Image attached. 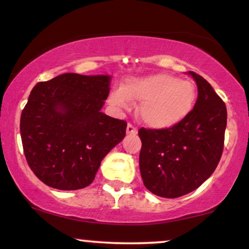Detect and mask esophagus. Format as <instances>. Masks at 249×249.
Listing matches in <instances>:
<instances>
[{"label":"esophagus","instance_id":"obj_1","mask_svg":"<svg viewBox=\"0 0 249 249\" xmlns=\"http://www.w3.org/2000/svg\"><path fill=\"white\" fill-rule=\"evenodd\" d=\"M127 134L128 135H136L137 134V128L131 124H128L127 125Z\"/></svg>","mask_w":249,"mask_h":249}]
</instances>
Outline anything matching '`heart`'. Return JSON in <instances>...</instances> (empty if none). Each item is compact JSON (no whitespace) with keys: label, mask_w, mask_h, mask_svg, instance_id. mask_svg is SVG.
Masks as SVG:
<instances>
[{"label":"heart","mask_w":249,"mask_h":249,"mask_svg":"<svg viewBox=\"0 0 249 249\" xmlns=\"http://www.w3.org/2000/svg\"><path fill=\"white\" fill-rule=\"evenodd\" d=\"M196 99L192 82L164 73L128 80L124 88L113 90L109 96V102L121 108H130L132 102H140V119L156 129L182 122L191 113Z\"/></svg>","instance_id":"b5f03b06"}]
</instances>
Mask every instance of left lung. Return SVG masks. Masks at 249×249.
<instances>
[{"label":"left lung","instance_id":"8db88e82","mask_svg":"<svg viewBox=\"0 0 249 249\" xmlns=\"http://www.w3.org/2000/svg\"><path fill=\"white\" fill-rule=\"evenodd\" d=\"M189 74L198 87V98L188 117L172 128L138 130L143 183L162 198H178L198 189L214 173L223 152L227 106L202 76Z\"/></svg>","mask_w":249,"mask_h":249}]
</instances>
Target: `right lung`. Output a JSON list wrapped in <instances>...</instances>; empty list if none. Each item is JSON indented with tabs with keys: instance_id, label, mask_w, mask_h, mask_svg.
<instances>
[{
	"instance_id": "add662e5",
	"label": "right lung",
	"mask_w": 249,
	"mask_h": 249,
	"mask_svg": "<svg viewBox=\"0 0 249 249\" xmlns=\"http://www.w3.org/2000/svg\"><path fill=\"white\" fill-rule=\"evenodd\" d=\"M109 82L108 75L65 73L32 89L20 117L22 147L35 176L50 188L88 186L125 136L127 122L101 111Z\"/></svg>"
}]
</instances>
